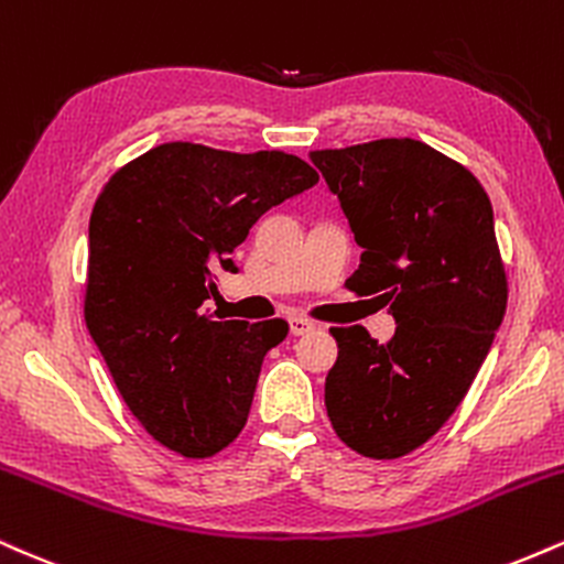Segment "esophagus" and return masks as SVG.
<instances>
[{"label": "esophagus", "instance_id": "esophagus-1", "mask_svg": "<svg viewBox=\"0 0 564 564\" xmlns=\"http://www.w3.org/2000/svg\"><path fill=\"white\" fill-rule=\"evenodd\" d=\"M314 329H316V324L311 319H303V316H293V319H290V333L293 335H308V333H314Z\"/></svg>", "mask_w": 564, "mask_h": 564}]
</instances>
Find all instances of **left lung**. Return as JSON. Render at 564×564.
I'll return each instance as SVG.
<instances>
[{
	"mask_svg": "<svg viewBox=\"0 0 564 564\" xmlns=\"http://www.w3.org/2000/svg\"><path fill=\"white\" fill-rule=\"evenodd\" d=\"M364 248L346 282L377 295L399 327L377 343L333 327L337 361L324 406L337 438L369 459H399L456 412L507 311L494 208L469 169L416 139L314 150Z\"/></svg>",
	"mask_w": 564,
	"mask_h": 564,
	"instance_id": "left-lung-1",
	"label": "left lung"
}]
</instances>
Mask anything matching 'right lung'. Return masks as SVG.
Returning a JSON list of instances; mask_svg holds the SVG:
<instances>
[{
	"instance_id": "add662e5",
	"label": "right lung",
	"mask_w": 564,
	"mask_h": 564,
	"mask_svg": "<svg viewBox=\"0 0 564 564\" xmlns=\"http://www.w3.org/2000/svg\"><path fill=\"white\" fill-rule=\"evenodd\" d=\"M319 174L280 150L158 144L118 169L89 218L84 316L112 382L171 452L205 459L240 435L263 356L288 322H216V271L271 205Z\"/></svg>"
}]
</instances>
